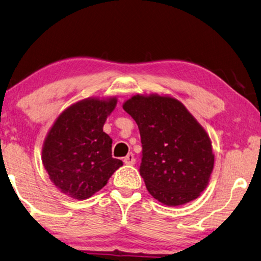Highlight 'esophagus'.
I'll return each instance as SVG.
<instances>
[{"instance_id":"1","label":"esophagus","mask_w":261,"mask_h":261,"mask_svg":"<svg viewBox=\"0 0 261 261\" xmlns=\"http://www.w3.org/2000/svg\"><path fill=\"white\" fill-rule=\"evenodd\" d=\"M123 161H124V163H125L126 165H134L135 163H136V158H135L134 153L130 152L129 154L126 155V157H124Z\"/></svg>"}]
</instances>
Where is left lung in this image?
<instances>
[{"label":"left lung","mask_w":261,"mask_h":261,"mask_svg":"<svg viewBox=\"0 0 261 261\" xmlns=\"http://www.w3.org/2000/svg\"><path fill=\"white\" fill-rule=\"evenodd\" d=\"M123 109L138 125L139 172L151 196L168 206L199 197L215 163L211 141L200 124L171 97L137 95L126 100Z\"/></svg>","instance_id":"1"}]
</instances>
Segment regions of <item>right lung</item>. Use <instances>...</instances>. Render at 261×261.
Instances as JSON below:
<instances>
[{
	"mask_svg": "<svg viewBox=\"0 0 261 261\" xmlns=\"http://www.w3.org/2000/svg\"><path fill=\"white\" fill-rule=\"evenodd\" d=\"M117 99H83L69 107L46 136L42 162L61 192L87 199L123 165L111 154L112 139L103 131Z\"/></svg>",
	"mask_w": 261,
	"mask_h": 261,
	"instance_id": "add662e5",
	"label": "right lung"
}]
</instances>
